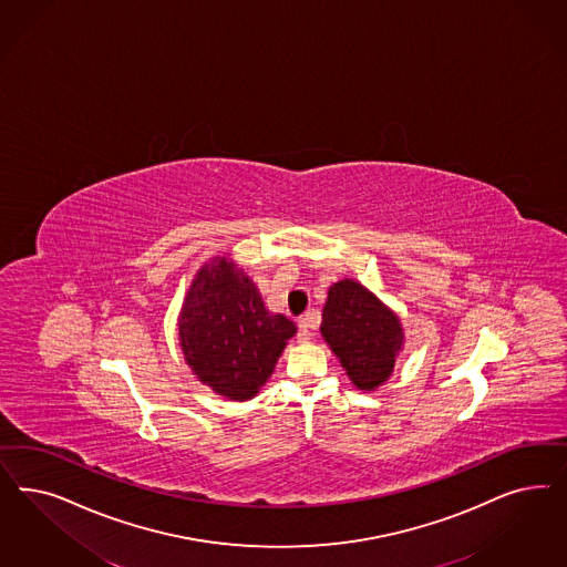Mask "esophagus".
I'll use <instances>...</instances> for the list:
<instances>
[{"mask_svg":"<svg viewBox=\"0 0 567 567\" xmlns=\"http://www.w3.org/2000/svg\"><path fill=\"white\" fill-rule=\"evenodd\" d=\"M317 328V319L315 317H302L298 321V340L300 342H307L311 340L312 329Z\"/></svg>","mask_w":567,"mask_h":567,"instance_id":"34e87169","label":"esophagus"}]
</instances>
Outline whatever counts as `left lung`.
I'll use <instances>...</instances> for the list:
<instances>
[{
	"instance_id": "obj_1",
	"label": "left lung",
	"mask_w": 567,
	"mask_h": 567,
	"mask_svg": "<svg viewBox=\"0 0 567 567\" xmlns=\"http://www.w3.org/2000/svg\"><path fill=\"white\" fill-rule=\"evenodd\" d=\"M321 336L357 390L388 382L404 347L401 317L357 279L329 286Z\"/></svg>"
}]
</instances>
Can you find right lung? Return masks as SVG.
Wrapping results in <instances>:
<instances>
[{"mask_svg": "<svg viewBox=\"0 0 567 567\" xmlns=\"http://www.w3.org/2000/svg\"><path fill=\"white\" fill-rule=\"evenodd\" d=\"M177 333L183 359L198 382L244 402L267 384L296 326L269 311L255 281L225 255L210 258L194 275Z\"/></svg>", "mask_w": 567, "mask_h": 567, "instance_id": "add662e5", "label": "right lung"}]
</instances>
